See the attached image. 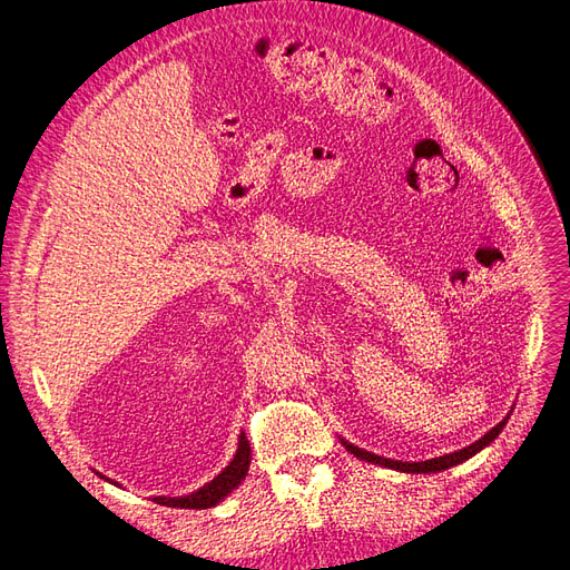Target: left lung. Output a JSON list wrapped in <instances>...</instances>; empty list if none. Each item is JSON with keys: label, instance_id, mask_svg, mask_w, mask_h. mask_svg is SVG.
<instances>
[{"label": "left lung", "instance_id": "left-lung-1", "mask_svg": "<svg viewBox=\"0 0 570 570\" xmlns=\"http://www.w3.org/2000/svg\"><path fill=\"white\" fill-rule=\"evenodd\" d=\"M509 419H504L499 425H494L488 435H482L478 442H473L471 446H463L461 452H454V454H444V456H438V459H428V461H392V459H385V456H377V454H371L366 450H358V446L350 444V442H342L344 446H347V452H352L354 456L364 459V461H371V463H377V465H385V469H394V471H404V473H438V471H444V469H452V465L456 463H463L465 459H471L473 454H478L482 446H488L499 433H502L504 425H507Z\"/></svg>", "mask_w": 570, "mask_h": 570}]
</instances>
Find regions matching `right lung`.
Here are the masks:
<instances>
[{
	"label": "right lung",
	"mask_w": 570,
	"mask_h": 570,
	"mask_svg": "<svg viewBox=\"0 0 570 570\" xmlns=\"http://www.w3.org/2000/svg\"><path fill=\"white\" fill-rule=\"evenodd\" d=\"M249 461H252V446H249V440L243 435L239 438L237 454L230 461L228 469L218 473L212 482H206L202 490L187 494V497H154V502L161 507H178V509H209V507L218 504L223 497L233 492L239 482L245 480Z\"/></svg>",
	"instance_id": "1"
}]
</instances>
